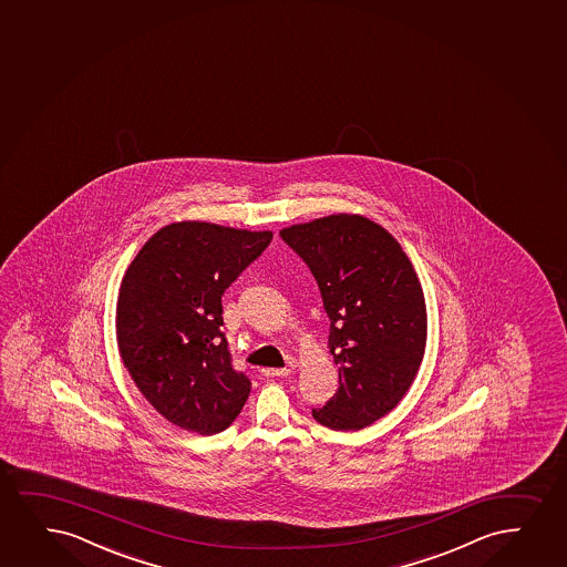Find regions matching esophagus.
<instances>
[{"mask_svg": "<svg viewBox=\"0 0 567 567\" xmlns=\"http://www.w3.org/2000/svg\"><path fill=\"white\" fill-rule=\"evenodd\" d=\"M292 372V364H290V369H264L261 374L267 378H277V377H288Z\"/></svg>", "mask_w": 567, "mask_h": 567, "instance_id": "obj_1", "label": "esophagus"}]
</instances>
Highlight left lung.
Instances as JSON below:
<instances>
[{
    "label": "left lung",
    "instance_id": "8db88e82",
    "mask_svg": "<svg viewBox=\"0 0 567 567\" xmlns=\"http://www.w3.org/2000/svg\"><path fill=\"white\" fill-rule=\"evenodd\" d=\"M280 237L308 264L329 315L340 388L313 419L357 432L403 399L426 350V300L398 240L359 214L285 227Z\"/></svg>",
    "mask_w": 567,
    "mask_h": 567
}]
</instances>
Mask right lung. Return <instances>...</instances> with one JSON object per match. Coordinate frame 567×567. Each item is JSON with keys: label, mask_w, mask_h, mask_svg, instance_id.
<instances>
[{"label": "right lung", "mask_w": 567, "mask_h": 567, "mask_svg": "<svg viewBox=\"0 0 567 567\" xmlns=\"http://www.w3.org/2000/svg\"><path fill=\"white\" fill-rule=\"evenodd\" d=\"M271 238V231L175 221L127 267L116 301L120 357L143 398L175 426L217 434L245 406L252 385L233 369L221 296Z\"/></svg>", "instance_id": "1"}]
</instances>
